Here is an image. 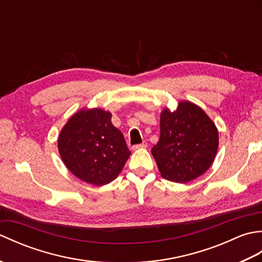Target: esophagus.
<instances>
[{
  "mask_svg": "<svg viewBox=\"0 0 262 262\" xmlns=\"http://www.w3.org/2000/svg\"><path fill=\"white\" fill-rule=\"evenodd\" d=\"M147 147V143L143 142L142 144H137V145L133 146V149H138V148H146Z\"/></svg>",
  "mask_w": 262,
  "mask_h": 262,
  "instance_id": "obj_1",
  "label": "esophagus"
}]
</instances>
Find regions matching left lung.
Instances as JSON below:
<instances>
[{
  "instance_id": "8db88e82",
  "label": "left lung",
  "mask_w": 262,
  "mask_h": 262,
  "mask_svg": "<svg viewBox=\"0 0 262 262\" xmlns=\"http://www.w3.org/2000/svg\"><path fill=\"white\" fill-rule=\"evenodd\" d=\"M219 148V130L205 111L181 101L174 111L165 108L160 117V140L152 155L161 176L186 183L204 174Z\"/></svg>"
}]
</instances>
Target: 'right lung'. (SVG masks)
Here are the masks:
<instances>
[{
    "mask_svg": "<svg viewBox=\"0 0 262 262\" xmlns=\"http://www.w3.org/2000/svg\"><path fill=\"white\" fill-rule=\"evenodd\" d=\"M58 151L72 173L94 186L115 180L130 155L111 114L98 108L71 117L59 134Z\"/></svg>",
    "mask_w": 262,
    "mask_h": 262,
    "instance_id": "1",
    "label": "right lung"
}]
</instances>
